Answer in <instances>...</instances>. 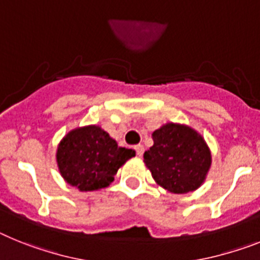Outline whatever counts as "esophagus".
<instances>
[{
  "label": "esophagus",
  "mask_w": 260,
  "mask_h": 260,
  "mask_svg": "<svg viewBox=\"0 0 260 260\" xmlns=\"http://www.w3.org/2000/svg\"><path fill=\"white\" fill-rule=\"evenodd\" d=\"M135 150H136V153L139 157H141V155L144 154V146L143 145H136L135 146Z\"/></svg>",
  "instance_id": "esophagus-1"
}]
</instances>
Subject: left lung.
I'll return each instance as SVG.
<instances>
[{
    "label": "left lung",
    "mask_w": 260,
    "mask_h": 260,
    "mask_svg": "<svg viewBox=\"0 0 260 260\" xmlns=\"http://www.w3.org/2000/svg\"><path fill=\"white\" fill-rule=\"evenodd\" d=\"M153 146L144 162L159 186L173 193H187L204 182L211 152L192 128L169 123L152 135Z\"/></svg>",
    "instance_id": "1"
}]
</instances>
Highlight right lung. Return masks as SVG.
I'll return each mask as SVG.
<instances>
[{"label":"right lung","mask_w":260,"mask_h":260,"mask_svg":"<svg viewBox=\"0 0 260 260\" xmlns=\"http://www.w3.org/2000/svg\"><path fill=\"white\" fill-rule=\"evenodd\" d=\"M133 149L117 146L102 128H77L57 148V165L62 178L80 191H95L114 180L117 169L135 157Z\"/></svg>","instance_id":"1"}]
</instances>
